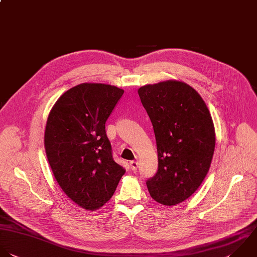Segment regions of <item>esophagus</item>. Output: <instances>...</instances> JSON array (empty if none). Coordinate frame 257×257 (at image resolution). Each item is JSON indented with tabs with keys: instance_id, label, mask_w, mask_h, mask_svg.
Here are the masks:
<instances>
[{
	"instance_id": "obj_1",
	"label": "esophagus",
	"mask_w": 257,
	"mask_h": 257,
	"mask_svg": "<svg viewBox=\"0 0 257 257\" xmlns=\"http://www.w3.org/2000/svg\"><path fill=\"white\" fill-rule=\"evenodd\" d=\"M129 165H130V168L132 169V170H136L137 168H138V162L137 161H130V163H129Z\"/></svg>"
}]
</instances>
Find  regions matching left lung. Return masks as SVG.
<instances>
[{
  "mask_svg": "<svg viewBox=\"0 0 257 257\" xmlns=\"http://www.w3.org/2000/svg\"><path fill=\"white\" fill-rule=\"evenodd\" d=\"M138 94L152 122L158 154V171L147 180L148 191L160 204H179L209 171L215 148L212 117L197 91L181 81L148 84Z\"/></svg>",
  "mask_w": 257,
  "mask_h": 257,
  "instance_id": "left-lung-1",
  "label": "left lung"
}]
</instances>
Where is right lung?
<instances>
[{
  "instance_id": "right-lung-1",
  "label": "right lung",
  "mask_w": 257,
  "mask_h": 257,
  "mask_svg": "<svg viewBox=\"0 0 257 257\" xmlns=\"http://www.w3.org/2000/svg\"><path fill=\"white\" fill-rule=\"evenodd\" d=\"M123 93L108 84L77 85L57 100L47 119L44 144L55 179L86 210L102 207L125 173L112 157L105 130Z\"/></svg>"
}]
</instances>
